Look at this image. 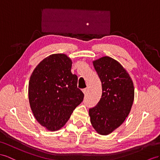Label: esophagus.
<instances>
[{"mask_svg": "<svg viewBox=\"0 0 160 160\" xmlns=\"http://www.w3.org/2000/svg\"><path fill=\"white\" fill-rule=\"evenodd\" d=\"M83 92H84V95L86 96L88 94V89L87 88H84V89H83Z\"/></svg>", "mask_w": 160, "mask_h": 160, "instance_id": "34e87169", "label": "esophagus"}]
</instances>
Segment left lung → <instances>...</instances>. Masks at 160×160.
<instances>
[{
  "label": "left lung",
  "mask_w": 160,
  "mask_h": 160,
  "mask_svg": "<svg viewBox=\"0 0 160 160\" xmlns=\"http://www.w3.org/2000/svg\"><path fill=\"white\" fill-rule=\"evenodd\" d=\"M92 63L101 82L102 95L89 109V116L98 134L108 135L128 117L134 98V84L124 68L112 57H102Z\"/></svg>",
  "instance_id": "8db88e82"
}]
</instances>
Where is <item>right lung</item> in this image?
<instances>
[{"label":"right lung","instance_id":"1","mask_svg":"<svg viewBox=\"0 0 160 160\" xmlns=\"http://www.w3.org/2000/svg\"><path fill=\"white\" fill-rule=\"evenodd\" d=\"M72 65L67 55L52 54L41 61L30 76L28 98L32 112L49 131L62 128L84 99L77 87L78 77L71 72Z\"/></svg>","mask_w":160,"mask_h":160}]
</instances>
